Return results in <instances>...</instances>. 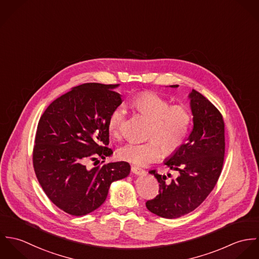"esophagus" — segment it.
<instances>
[{"mask_svg": "<svg viewBox=\"0 0 259 259\" xmlns=\"http://www.w3.org/2000/svg\"><path fill=\"white\" fill-rule=\"evenodd\" d=\"M132 171H133V174H135L137 176H142L145 174V170L138 166H132Z\"/></svg>", "mask_w": 259, "mask_h": 259, "instance_id": "esophagus-1", "label": "esophagus"}]
</instances>
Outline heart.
<instances>
[{
	"instance_id": "1",
	"label": "heart",
	"mask_w": 259,
	"mask_h": 259,
	"mask_svg": "<svg viewBox=\"0 0 259 259\" xmlns=\"http://www.w3.org/2000/svg\"><path fill=\"white\" fill-rule=\"evenodd\" d=\"M132 107L149 119L146 143H128L118 148L117 156L136 165L145 166L158 160L163 152L172 153L185 144L192 115L184 105L170 106L164 98L154 93H143L136 97ZM125 117V111L117 107L108 119V130L117 137Z\"/></svg>"
}]
</instances>
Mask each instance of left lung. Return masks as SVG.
<instances>
[{
    "mask_svg": "<svg viewBox=\"0 0 259 259\" xmlns=\"http://www.w3.org/2000/svg\"><path fill=\"white\" fill-rule=\"evenodd\" d=\"M178 88L179 84L169 85ZM193 127L186 143L163 163L179 177L170 182L166 176L150 170L159 183L158 194L148 200V210L163 219H177L194 210L207 197L222 174L224 159V121L220 111L200 93L188 95Z\"/></svg>",
    "mask_w": 259,
    "mask_h": 259,
    "instance_id": "1",
    "label": "left lung"
}]
</instances>
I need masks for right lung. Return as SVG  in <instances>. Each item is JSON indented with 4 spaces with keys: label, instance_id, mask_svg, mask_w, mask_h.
<instances>
[{
    "label": "right lung",
    "instance_id": "add662e5",
    "mask_svg": "<svg viewBox=\"0 0 259 259\" xmlns=\"http://www.w3.org/2000/svg\"><path fill=\"white\" fill-rule=\"evenodd\" d=\"M119 84L83 83L55 100L37 123L33 163L37 181L51 201L65 212L81 217L99 208L111 183L126 178L131 165L109 162L89 169L88 159H106L108 119L122 103ZM104 162V161H103Z\"/></svg>",
    "mask_w": 259,
    "mask_h": 259
}]
</instances>
